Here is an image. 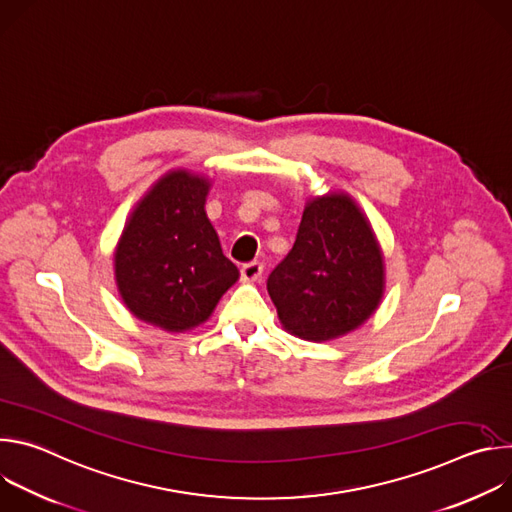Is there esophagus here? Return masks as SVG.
<instances>
[{"label": "esophagus", "instance_id": "obj_1", "mask_svg": "<svg viewBox=\"0 0 512 512\" xmlns=\"http://www.w3.org/2000/svg\"><path fill=\"white\" fill-rule=\"evenodd\" d=\"M261 275H263V265H261V263H257V261L247 263V265H243V269H241V279H243L245 283L259 281V279H261Z\"/></svg>", "mask_w": 512, "mask_h": 512}]
</instances>
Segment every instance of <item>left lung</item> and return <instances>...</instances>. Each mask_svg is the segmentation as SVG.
Here are the masks:
<instances>
[{"label": "left lung", "mask_w": 512, "mask_h": 512, "mask_svg": "<svg viewBox=\"0 0 512 512\" xmlns=\"http://www.w3.org/2000/svg\"><path fill=\"white\" fill-rule=\"evenodd\" d=\"M267 291L285 332L326 342L360 328L381 306L385 259L369 216L342 190L310 196L298 237Z\"/></svg>", "instance_id": "1"}]
</instances>
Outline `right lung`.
<instances>
[{
    "label": "right lung",
    "mask_w": 512,
    "mask_h": 512,
    "mask_svg": "<svg viewBox=\"0 0 512 512\" xmlns=\"http://www.w3.org/2000/svg\"><path fill=\"white\" fill-rule=\"evenodd\" d=\"M210 186L198 172H166L129 212L113 253L125 308L170 334L204 324L239 279L204 210Z\"/></svg>",
    "instance_id": "1"
}]
</instances>
